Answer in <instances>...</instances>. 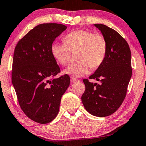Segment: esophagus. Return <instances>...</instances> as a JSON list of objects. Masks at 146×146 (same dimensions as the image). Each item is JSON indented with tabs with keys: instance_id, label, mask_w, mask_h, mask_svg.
Returning <instances> with one entry per match:
<instances>
[{
	"instance_id": "obj_1",
	"label": "esophagus",
	"mask_w": 146,
	"mask_h": 146,
	"mask_svg": "<svg viewBox=\"0 0 146 146\" xmlns=\"http://www.w3.org/2000/svg\"><path fill=\"white\" fill-rule=\"evenodd\" d=\"M78 81V80H76L75 78H71V83H75L76 82Z\"/></svg>"
}]
</instances>
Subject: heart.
Segmentation results:
<instances>
[{
  "instance_id": "1",
  "label": "heart",
  "mask_w": 146,
  "mask_h": 146,
  "mask_svg": "<svg viewBox=\"0 0 146 146\" xmlns=\"http://www.w3.org/2000/svg\"><path fill=\"white\" fill-rule=\"evenodd\" d=\"M64 43H53L51 54L59 64L70 62V53L78 51L77 63L65 69L63 73L74 78H80L89 72L90 68H98L104 60L107 52V42L101 34H94L85 30H77L67 35Z\"/></svg>"
}]
</instances>
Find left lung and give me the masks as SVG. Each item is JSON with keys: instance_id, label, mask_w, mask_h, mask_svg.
<instances>
[{"instance_id": "1", "label": "left lung", "mask_w": 146, "mask_h": 146, "mask_svg": "<svg viewBox=\"0 0 146 146\" xmlns=\"http://www.w3.org/2000/svg\"><path fill=\"white\" fill-rule=\"evenodd\" d=\"M107 42L104 60L90 79L100 80L101 84L84 79L86 90L82 102L87 111L98 117L112 114L119 108L126 95L132 74L131 51L125 40L114 30L94 24Z\"/></svg>"}]
</instances>
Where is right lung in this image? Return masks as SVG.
Here are the masks:
<instances>
[{"label": "right lung", "instance_id": "obj_1", "mask_svg": "<svg viewBox=\"0 0 146 146\" xmlns=\"http://www.w3.org/2000/svg\"><path fill=\"white\" fill-rule=\"evenodd\" d=\"M66 29L61 24H40L15 47L12 82L22 110L39 123H48L56 117L61 98L70 83L67 74L53 78L60 69L50 50Z\"/></svg>", "mask_w": 146, "mask_h": 146}]
</instances>
